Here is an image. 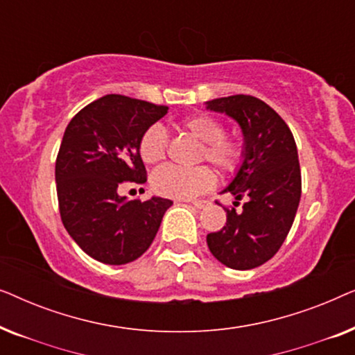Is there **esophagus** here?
Listing matches in <instances>:
<instances>
[{"instance_id":"34e87169","label":"esophagus","mask_w":355,"mask_h":355,"mask_svg":"<svg viewBox=\"0 0 355 355\" xmlns=\"http://www.w3.org/2000/svg\"><path fill=\"white\" fill-rule=\"evenodd\" d=\"M189 203H191V205H193L196 208H198V210H202V208H205L208 205L207 200H196V202H189Z\"/></svg>"}]
</instances>
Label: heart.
Listing matches in <instances>:
<instances>
[{
    "label": "heart",
    "mask_w": 355,
    "mask_h": 355,
    "mask_svg": "<svg viewBox=\"0 0 355 355\" xmlns=\"http://www.w3.org/2000/svg\"><path fill=\"white\" fill-rule=\"evenodd\" d=\"M184 129L203 142L200 159H207L225 173H234L244 159V147L239 140L225 135V124L210 114L189 116L181 123ZM168 135L163 125L153 124L145 130L139 142L140 158L145 163H158L166 155ZM216 184V176L208 166L181 168L164 164L152 174V186L159 196L171 198L198 197Z\"/></svg>",
    "instance_id": "1"
}]
</instances>
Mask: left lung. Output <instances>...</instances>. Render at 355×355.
Listing matches in <instances>:
<instances>
[{"mask_svg":"<svg viewBox=\"0 0 355 355\" xmlns=\"http://www.w3.org/2000/svg\"><path fill=\"white\" fill-rule=\"evenodd\" d=\"M241 125L244 159L223 192L241 210L225 208L226 226L207 236L208 249L232 270H252L268 261L288 236L300 202L302 181L294 135L276 111L255 96L232 95L207 101Z\"/></svg>","mask_w":355,"mask_h":355,"instance_id":"8db88e82","label":"left lung"}]
</instances>
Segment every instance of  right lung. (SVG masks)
<instances>
[{"mask_svg":"<svg viewBox=\"0 0 355 355\" xmlns=\"http://www.w3.org/2000/svg\"><path fill=\"white\" fill-rule=\"evenodd\" d=\"M168 113L124 95H105L82 108L62 135L56 191L62 225L76 244L106 265L137 260L152 244L171 200H129L118 187L147 181L139 142Z\"/></svg>","mask_w":355,"mask_h":355,"instance_id":"add662e5","label":"right lung"}]
</instances>
